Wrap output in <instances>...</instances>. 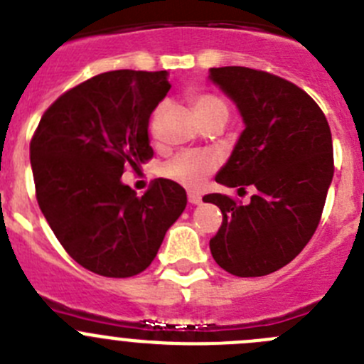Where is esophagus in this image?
Here are the masks:
<instances>
[{"label": "esophagus", "instance_id": "esophagus-1", "mask_svg": "<svg viewBox=\"0 0 364 364\" xmlns=\"http://www.w3.org/2000/svg\"><path fill=\"white\" fill-rule=\"evenodd\" d=\"M201 193H198V192H190L188 193V203L190 205H199V203H201Z\"/></svg>", "mask_w": 364, "mask_h": 364}]
</instances>
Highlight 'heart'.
I'll return each mask as SVG.
<instances>
[{"label":"heart","instance_id":"heart-1","mask_svg":"<svg viewBox=\"0 0 364 364\" xmlns=\"http://www.w3.org/2000/svg\"><path fill=\"white\" fill-rule=\"evenodd\" d=\"M192 107L198 114V118L203 122L212 120V118H220V120H228V104L220 97L212 93H196L192 95ZM163 113V104H159L151 114V122L149 127L151 132L156 131L158 127L159 117ZM215 168V158L208 152H181V154L174 156L171 161L165 165L166 178L174 179L179 185L186 186V188H198L208 174H212Z\"/></svg>","mask_w":364,"mask_h":364}]
</instances>
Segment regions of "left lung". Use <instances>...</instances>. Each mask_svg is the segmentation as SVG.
<instances>
[{
	"label": "left lung",
	"mask_w": 364,
	"mask_h": 364,
	"mask_svg": "<svg viewBox=\"0 0 364 364\" xmlns=\"http://www.w3.org/2000/svg\"><path fill=\"white\" fill-rule=\"evenodd\" d=\"M208 79L235 102L246 125L215 181L257 188L250 205L223 193L203 198L223 212L210 251L235 277H264L289 264L320 224L334 176L331 127L320 105L277 75L224 66L212 68Z\"/></svg>",
	"instance_id": "1"
}]
</instances>
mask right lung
I'll use <instances>...</instances> for the list:
<instances>
[{"mask_svg": "<svg viewBox=\"0 0 364 364\" xmlns=\"http://www.w3.org/2000/svg\"><path fill=\"white\" fill-rule=\"evenodd\" d=\"M171 90L166 71L100 73L44 111L30 144L36 196L44 219L75 262L109 278L151 266L186 192L154 179L144 196L124 185L154 154L149 118Z\"/></svg>", "mask_w": 364, "mask_h": 364, "instance_id": "add662e5", "label": "right lung"}]
</instances>
